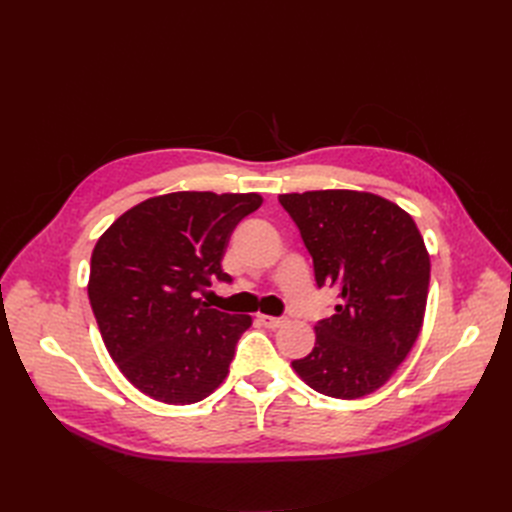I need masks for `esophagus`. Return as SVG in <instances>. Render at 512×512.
I'll return each instance as SVG.
<instances>
[{"label": "esophagus", "instance_id": "1", "mask_svg": "<svg viewBox=\"0 0 512 512\" xmlns=\"http://www.w3.org/2000/svg\"><path fill=\"white\" fill-rule=\"evenodd\" d=\"M258 322L267 329H280L284 324V318H275V316H269V314H258Z\"/></svg>", "mask_w": 512, "mask_h": 512}]
</instances>
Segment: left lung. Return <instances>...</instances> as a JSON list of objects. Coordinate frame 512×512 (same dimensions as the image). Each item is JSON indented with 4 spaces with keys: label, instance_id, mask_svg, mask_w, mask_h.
<instances>
[{
    "label": "left lung",
    "instance_id": "obj_1",
    "mask_svg": "<svg viewBox=\"0 0 512 512\" xmlns=\"http://www.w3.org/2000/svg\"><path fill=\"white\" fill-rule=\"evenodd\" d=\"M314 258L316 284L337 290L314 350L292 369L314 391L359 399L404 363L423 327L431 262L412 215L378 194L316 190L282 194Z\"/></svg>",
    "mask_w": 512,
    "mask_h": 512
}]
</instances>
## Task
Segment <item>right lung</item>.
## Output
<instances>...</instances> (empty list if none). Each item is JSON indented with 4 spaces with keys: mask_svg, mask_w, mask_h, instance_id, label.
Wrapping results in <instances>:
<instances>
[{
    "mask_svg": "<svg viewBox=\"0 0 512 512\" xmlns=\"http://www.w3.org/2000/svg\"><path fill=\"white\" fill-rule=\"evenodd\" d=\"M262 196L173 192L128 209L91 254L87 294L119 371L156 401L188 406L228 376L252 316L198 299L211 280L230 282L222 258L235 226Z\"/></svg>",
    "mask_w": 512,
    "mask_h": 512,
    "instance_id": "1",
    "label": "right lung"
}]
</instances>
